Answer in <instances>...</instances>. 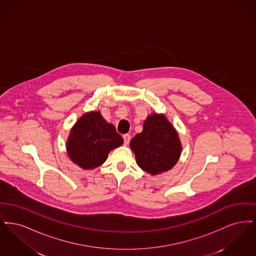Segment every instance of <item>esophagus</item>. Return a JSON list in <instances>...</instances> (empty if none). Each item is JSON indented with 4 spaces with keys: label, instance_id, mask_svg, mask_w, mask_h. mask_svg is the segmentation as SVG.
<instances>
[{
    "label": "esophagus",
    "instance_id": "1",
    "mask_svg": "<svg viewBox=\"0 0 256 256\" xmlns=\"http://www.w3.org/2000/svg\"><path fill=\"white\" fill-rule=\"evenodd\" d=\"M122 138H124V145H128L130 140V134H124Z\"/></svg>",
    "mask_w": 256,
    "mask_h": 256
}]
</instances>
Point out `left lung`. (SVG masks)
Listing matches in <instances>:
<instances>
[{"mask_svg": "<svg viewBox=\"0 0 256 256\" xmlns=\"http://www.w3.org/2000/svg\"><path fill=\"white\" fill-rule=\"evenodd\" d=\"M137 165L150 174L169 170L182 154V144L176 128L164 114L148 116L141 134L130 141Z\"/></svg>", "mask_w": 256, "mask_h": 256, "instance_id": "8db88e82", "label": "left lung"}]
</instances>
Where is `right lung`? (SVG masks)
I'll list each match as a JSON object with an SVG mask.
<instances>
[{
    "label": "right lung",
    "mask_w": 256,
    "mask_h": 256,
    "mask_svg": "<svg viewBox=\"0 0 256 256\" xmlns=\"http://www.w3.org/2000/svg\"><path fill=\"white\" fill-rule=\"evenodd\" d=\"M122 136L100 111L84 114L74 124L67 140L70 159L84 170L100 166L113 148L122 146Z\"/></svg>",
    "instance_id": "1"
}]
</instances>
